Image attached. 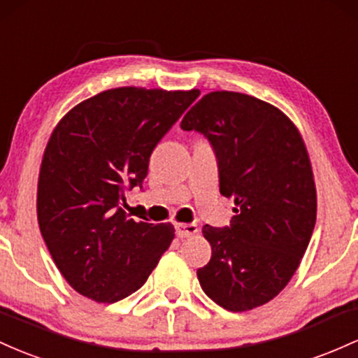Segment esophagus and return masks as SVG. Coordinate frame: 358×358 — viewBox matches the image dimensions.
<instances>
[{
  "mask_svg": "<svg viewBox=\"0 0 358 358\" xmlns=\"http://www.w3.org/2000/svg\"><path fill=\"white\" fill-rule=\"evenodd\" d=\"M176 233L179 236H192L198 233V224L196 223H176Z\"/></svg>",
  "mask_w": 358,
  "mask_h": 358,
  "instance_id": "1",
  "label": "esophagus"
}]
</instances>
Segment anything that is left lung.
Here are the masks:
<instances>
[{
	"label": "left lung",
	"instance_id": "1",
	"mask_svg": "<svg viewBox=\"0 0 358 358\" xmlns=\"http://www.w3.org/2000/svg\"><path fill=\"white\" fill-rule=\"evenodd\" d=\"M210 142L220 192L235 199L230 224L203 227L211 259L198 268L208 298L228 311L274 299L294 275L316 223L306 147L282 111L254 96L215 91L180 122Z\"/></svg>",
	"mask_w": 358,
	"mask_h": 358
}]
</instances>
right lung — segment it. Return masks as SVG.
<instances>
[{
  "label": "right lung",
  "mask_w": 358,
  "mask_h": 358,
  "mask_svg": "<svg viewBox=\"0 0 358 358\" xmlns=\"http://www.w3.org/2000/svg\"><path fill=\"white\" fill-rule=\"evenodd\" d=\"M198 90L116 87L64 116L43 154L38 224L60 274L79 294L116 303L138 291L174 238L171 223H136L125 192L147 178L155 145Z\"/></svg>",
  "instance_id": "right-lung-1"
}]
</instances>
